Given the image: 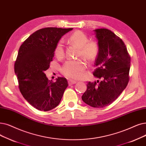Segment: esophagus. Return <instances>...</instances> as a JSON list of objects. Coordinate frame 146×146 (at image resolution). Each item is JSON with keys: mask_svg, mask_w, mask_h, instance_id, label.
Masks as SVG:
<instances>
[{"mask_svg": "<svg viewBox=\"0 0 146 146\" xmlns=\"http://www.w3.org/2000/svg\"><path fill=\"white\" fill-rule=\"evenodd\" d=\"M76 83V81H74V80H69L68 81V85L70 86V85H72L73 84H75Z\"/></svg>", "mask_w": 146, "mask_h": 146, "instance_id": "esophagus-1", "label": "esophagus"}]
</instances>
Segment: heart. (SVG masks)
<instances>
[{
	"label": "heart",
	"instance_id": "obj_1",
	"mask_svg": "<svg viewBox=\"0 0 146 146\" xmlns=\"http://www.w3.org/2000/svg\"><path fill=\"white\" fill-rule=\"evenodd\" d=\"M67 42L78 48V57L83 58L88 63L93 62L98 57L100 51L98 44L96 41H89L88 37L83 31H74L67 38ZM54 54L58 59L64 57V48L61 42L56 43ZM86 68V64L81 60L67 61L61 67V72L67 78L78 79L82 76Z\"/></svg>",
	"mask_w": 146,
	"mask_h": 146
}]
</instances>
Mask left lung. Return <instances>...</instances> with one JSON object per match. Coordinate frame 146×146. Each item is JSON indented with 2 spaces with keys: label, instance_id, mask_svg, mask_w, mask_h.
<instances>
[{
  "label": "left lung",
  "instance_id": "8db88e82",
  "mask_svg": "<svg viewBox=\"0 0 146 146\" xmlns=\"http://www.w3.org/2000/svg\"><path fill=\"white\" fill-rule=\"evenodd\" d=\"M94 31L100 51L93 74L98 80L88 82L82 99L89 106L102 108L115 101L127 86L131 57L124 42L111 30Z\"/></svg>",
  "mask_w": 146,
  "mask_h": 146
}]
</instances>
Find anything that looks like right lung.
<instances>
[{
  "instance_id": "add662e5",
  "label": "right lung",
  "mask_w": 146,
  "mask_h": 146,
  "mask_svg": "<svg viewBox=\"0 0 146 146\" xmlns=\"http://www.w3.org/2000/svg\"><path fill=\"white\" fill-rule=\"evenodd\" d=\"M73 29L46 27L31 35L21 45L14 65L23 97L36 109L49 111L60 103L68 86L65 78L49 80L45 74L61 37Z\"/></svg>"
}]
</instances>
